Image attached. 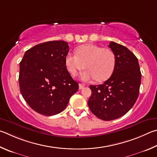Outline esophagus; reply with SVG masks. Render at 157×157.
<instances>
[{"label":"esophagus","instance_id":"obj_1","mask_svg":"<svg viewBox=\"0 0 157 157\" xmlns=\"http://www.w3.org/2000/svg\"><path fill=\"white\" fill-rule=\"evenodd\" d=\"M84 87H85V85H83V84H81V83L79 84V89L81 90V89L84 88Z\"/></svg>","mask_w":157,"mask_h":157}]
</instances>
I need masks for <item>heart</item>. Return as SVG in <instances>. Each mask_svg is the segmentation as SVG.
<instances>
[{
    "label": "heart",
    "mask_w": 157,
    "mask_h": 157,
    "mask_svg": "<svg viewBox=\"0 0 157 157\" xmlns=\"http://www.w3.org/2000/svg\"><path fill=\"white\" fill-rule=\"evenodd\" d=\"M65 65L71 75L86 68L81 75L82 81L96 79L103 81L109 78L116 65V56L110 48H101L94 44H86L75 49V54L68 53L65 56Z\"/></svg>",
    "instance_id": "1"
}]
</instances>
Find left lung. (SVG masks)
I'll use <instances>...</instances> for the list:
<instances>
[{
  "instance_id": "8db88e82",
  "label": "left lung",
  "mask_w": 157,
  "mask_h": 157,
  "mask_svg": "<svg viewBox=\"0 0 157 157\" xmlns=\"http://www.w3.org/2000/svg\"><path fill=\"white\" fill-rule=\"evenodd\" d=\"M109 48L116 56L110 78L98 86H90L92 94L88 106L96 117L112 121L132 108L139 94L141 73L137 58L126 47L111 41Z\"/></svg>"
}]
</instances>
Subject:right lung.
I'll return each instance as SVG.
<instances>
[{"mask_svg":"<svg viewBox=\"0 0 157 157\" xmlns=\"http://www.w3.org/2000/svg\"><path fill=\"white\" fill-rule=\"evenodd\" d=\"M68 43L54 40L27 50L20 63L19 87L32 109L45 116L64 110L70 97L78 90L68 72L65 59Z\"/></svg>","mask_w":157,"mask_h":157,"instance_id":"obj_1","label":"right lung"}]
</instances>
